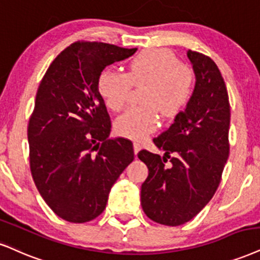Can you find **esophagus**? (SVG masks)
I'll list each match as a JSON object with an SVG mask.
<instances>
[{
    "mask_svg": "<svg viewBox=\"0 0 260 260\" xmlns=\"http://www.w3.org/2000/svg\"><path fill=\"white\" fill-rule=\"evenodd\" d=\"M140 149H141V143L134 142V152H135V154H137V153L140 152Z\"/></svg>",
    "mask_w": 260,
    "mask_h": 260,
    "instance_id": "obj_1",
    "label": "esophagus"
}]
</instances>
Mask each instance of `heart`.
Listing matches in <instances>:
<instances>
[{
  "instance_id": "heart-1",
  "label": "heart",
  "mask_w": 260,
  "mask_h": 260,
  "mask_svg": "<svg viewBox=\"0 0 260 260\" xmlns=\"http://www.w3.org/2000/svg\"><path fill=\"white\" fill-rule=\"evenodd\" d=\"M194 84L193 70L179 62L175 54L148 49L130 60L126 73L104 70L99 76L98 90L110 110L119 112L129 99L131 88L145 86L141 91L143 106L130 108L114 123L118 135L142 140L158 127V111L171 117L183 110L193 95Z\"/></svg>"
}]
</instances>
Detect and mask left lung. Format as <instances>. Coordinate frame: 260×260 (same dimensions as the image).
Here are the masks:
<instances>
[{"label": "left lung", "mask_w": 260, "mask_h": 260, "mask_svg": "<svg viewBox=\"0 0 260 260\" xmlns=\"http://www.w3.org/2000/svg\"><path fill=\"white\" fill-rule=\"evenodd\" d=\"M187 55L197 77L193 95L171 126L153 139L165 155L146 149L137 154L149 171L141 187L143 211L170 226L189 222L212 199L230 149V104L223 77L210 56L193 50Z\"/></svg>", "instance_id": "left-lung-1"}]
</instances>
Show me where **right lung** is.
I'll list each match as a JSON object with an SVG mask.
<instances>
[{"mask_svg":"<svg viewBox=\"0 0 260 260\" xmlns=\"http://www.w3.org/2000/svg\"><path fill=\"white\" fill-rule=\"evenodd\" d=\"M136 50L75 42L53 60L38 86L27 126L31 175L48 206L67 222L100 216L112 185L134 160L130 140L108 139L111 118L98 79L106 66Z\"/></svg>","mask_w":260,"mask_h":260,"instance_id":"1","label":"right lung"}]
</instances>
